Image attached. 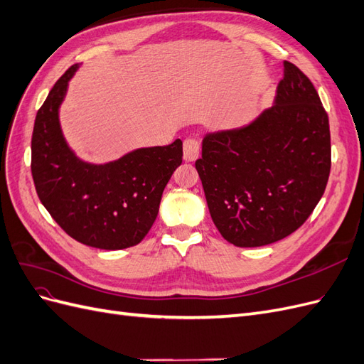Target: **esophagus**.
I'll list each match as a JSON object with an SVG mask.
<instances>
[{"label":"esophagus","mask_w":364,"mask_h":364,"mask_svg":"<svg viewBox=\"0 0 364 364\" xmlns=\"http://www.w3.org/2000/svg\"><path fill=\"white\" fill-rule=\"evenodd\" d=\"M200 151V141L197 136H190L183 141V159L185 161H196Z\"/></svg>","instance_id":"esophagus-1"}]
</instances>
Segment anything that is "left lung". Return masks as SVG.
Listing matches in <instances>:
<instances>
[{
    "mask_svg": "<svg viewBox=\"0 0 364 364\" xmlns=\"http://www.w3.org/2000/svg\"><path fill=\"white\" fill-rule=\"evenodd\" d=\"M196 170L230 245L259 247L293 234L321 200L331 170L328 114L310 79L285 60L273 106L245 127L208 134Z\"/></svg>",
    "mask_w": 364,
    "mask_h": 364,
    "instance_id": "1",
    "label": "left lung"
}]
</instances>
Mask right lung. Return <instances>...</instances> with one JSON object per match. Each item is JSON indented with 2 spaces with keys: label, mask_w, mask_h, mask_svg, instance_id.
Instances as JSON below:
<instances>
[{
  "label": "right lung",
  "mask_w": 364,
  "mask_h": 364,
  "mask_svg": "<svg viewBox=\"0 0 364 364\" xmlns=\"http://www.w3.org/2000/svg\"><path fill=\"white\" fill-rule=\"evenodd\" d=\"M77 68L73 65L54 83L36 114L33 181L39 200L71 238L97 249H126L155 223L165 185L182 164V141L136 149L107 164L77 158L59 123V107Z\"/></svg>",
  "instance_id": "right-lung-1"
}]
</instances>
